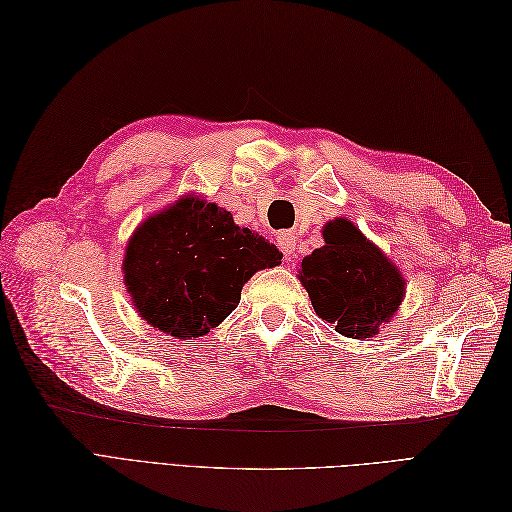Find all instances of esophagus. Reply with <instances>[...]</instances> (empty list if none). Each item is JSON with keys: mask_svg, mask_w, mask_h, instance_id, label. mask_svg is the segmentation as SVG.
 <instances>
[{"mask_svg": "<svg viewBox=\"0 0 512 512\" xmlns=\"http://www.w3.org/2000/svg\"><path fill=\"white\" fill-rule=\"evenodd\" d=\"M277 245L282 247V252L286 256H292L294 247H297V239H294V235H290V232H280V237H277Z\"/></svg>", "mask_w": 512, "mask_h": 512, "instance_id": "esophagus-1", "label": "esophagus"}]
</instances>
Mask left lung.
<instances>
[{
    "instance_id": "8db88e82",
    "label": "left lung",
    "mask_w": 512,
    "mask_h": 512,
    "mask_svg": "<svg viewBox=\"0 0 512 512\" xmlns=\"http://www.w3.org/2000/svg\"><path fill=\"white\" fill-rule=\"evenodd\" d=\"M324 245L301 262L299 280L316 314L352 339L378 335L406 294V280L350 220L322 230Z\"/></svg>"
}]
</instances>
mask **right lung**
I'll return each instance as SVG.
<instances>
[{
    "label": "right lung",
    "instance_id": "add662e5",
    "mask_svg": "<svg viewBox=\"0 0 512 512\" xmlns=\"http://www.w3.org/2000/svg\"><path fill=\"white\" fill-rule=\"evenodd\" d=\"M280 262V250L237 226L230 211L185 196L136 228L123 258V282L153 329L192 339L232 314L256 271Z\"/></svg>",
    "mask_w": 512,
    "mask_h": 512
}]
</instances>
